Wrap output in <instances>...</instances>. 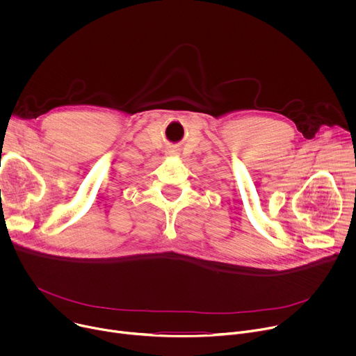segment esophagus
Instances as JSON below:
<instances>
[{"instance_id": "1", "label": "esophagus", "mask_w": 356, "mask_h": 356, "mask_svg": "<svg viewBox=\"0 0 356 356\" xmlns=\"http://www.w3.org/2000/svg\"><path fill=\"white\" fill-rule=\"evenodd\" d=\"M168 155H172V156H173V155H177V149H175V147H173V149H169V150H168Z\"/></svg>"}]
</instances>
